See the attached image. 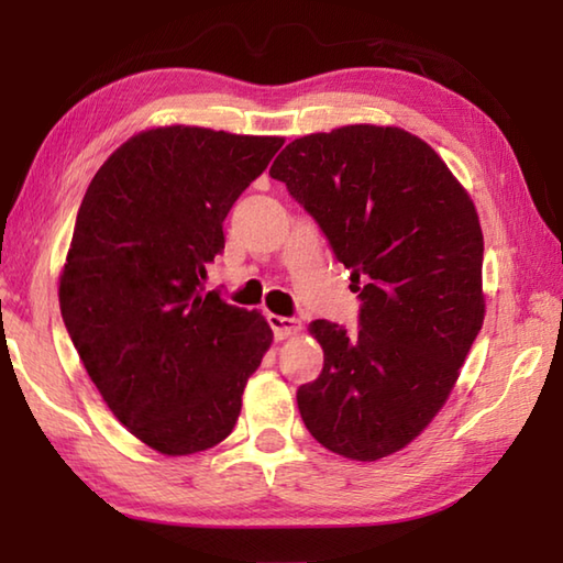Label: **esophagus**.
I'll return each mask as SVG.
<instances>
[{
	"label": "esophagus",
	"mask_w": 563,
	"mask_h": 563,
	"mask_svg": "<svg viewBox=\"0 0 563 563\" xmlns=\"http://www.w3.org/2000/svg\"><path fill=\"white\" fill-rule=\"evenodd\" d=\"M268 325L273 328V335L275 340H285V338H292L300 332V322L295 318H283V316H268Z\"/></svg>",
	"instance_id": "34e87169"
}]
</instances>
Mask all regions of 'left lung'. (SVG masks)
<instances>
[{"mask_svg": "<svg viewBox=\"0 0 563 563\" xmlns=\"http://www.w3.org/2000/svg\"><path fill=\"white\" fill-rule=\"evenodd\" d=\"M271 176L316 218L360 292L355 335L310 325L325 362L298 389L300 417L330 452L375 462L432 422L479 335V218L434 148L395 126L295 139Z\"/></svg>", "mask_w": 563, "mask_h": 563, "instance_id": "obj_1", "label": "left lung"}]
</instances>
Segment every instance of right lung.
I'll list each match as a JSON object with an SVG mask.
<instances>
[{
	"label": "right lung",
	"instance_id": "add662e5",
	"mask_svg": "<svg viewBox=\"0 0 563 563\" xmlns=\"http://www.w3.org/2000/svg\"><path fill=\"white\" fill-rule=\"evenodd\" d=\"M278 136L151 129L87 188L59 283L66 332L113 417L184 456L233 432L273 330L206 290L223 221L278 154Z\"/></svg>",
	"mask_w": 563,
	"mask_h": 563
}]
</instances>
